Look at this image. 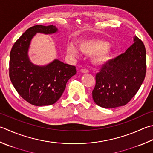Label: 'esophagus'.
<instances>
[{
    "label": "esophagus",
    "mask_w": 153,
    "mask_h": 153,
    "mask_svg": "<svg viewBox=\"0 0 153 153\" xmlns=\"http://www.w3.org/2000/svg\"><path fill=\"white\" fill-rule=\"evenodd\" d=\"M80 72H82V73H87L88 71L86 68H81L80 69Z\"/></svg>",
    "instance_id": "34e87169"
}]
</instances>
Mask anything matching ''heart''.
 <instances>
[{"label":"heart","instance_id":"heart-1","mask_svg":"<svg viewBox=\"0 0 153 153\" xmlns=\"http://www.w3.org/2000/svg\"><path fill=\"white\" fill-rule=\"evenodd\" d=\"M108 43L100 40H85L79 43V50L86 54L93 55V61L95 64H103L110 60L113 53L108 48ZM67 53L71 56H76L78 54L77 48L73 45L67 46Z\"/></svg>","mask_w":153,"mask_h":153}]
</instances>
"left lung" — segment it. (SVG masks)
Returning <instances> with one entry per match:
<instances>
[{"label":"left lung","instance_id":"8db88e82","mask_svg":"<svg viewBox=\"0 0 153 153\" xmlns=\"http://www.w3.org/2000/svg\"><path fill=\"white\" fill-rule=\"evenodd\" d=\"M146 71V49L138 37L125 53L109 60L96 74L93 99L99 106H125L139 91Z\"/></svg>","mask_w":153,"mask_h":153}]
</instances>
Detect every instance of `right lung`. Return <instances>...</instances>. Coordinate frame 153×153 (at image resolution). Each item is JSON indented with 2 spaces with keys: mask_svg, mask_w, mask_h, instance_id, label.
<instances>
[{
  "mask_svg": "<svg viewBox=\"0 0 153 153\" xmlns=\"http://www.w3.org/2000/svg\"><path fill=\"white\" fill-rule=\"evenodd\" d=\"M55 26L34 25L25 32L14 42L10 53L9 76L17 93L34 106L55 103L64 92L68 80L76 73L74 66L54 60L45 67L30 62L27 52L30 41L36 33L51 34Z\"/></svg>",
  "mask_w": 153,
  "mask_h": 153,
  "instance_id": "add662e5",
  "label": "right lung"
}]
</instances>
